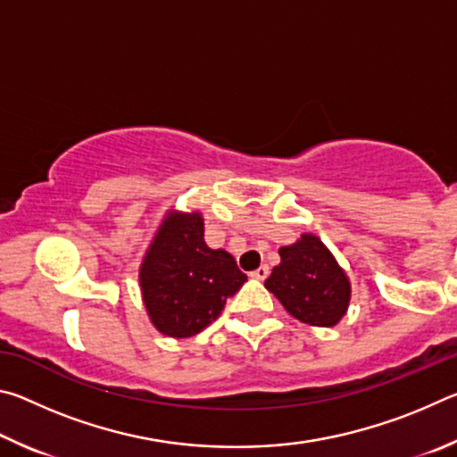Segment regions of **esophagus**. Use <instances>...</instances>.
<instances>
[{
    "label": "esophagus",
    "mask_w": 457,
    "mask_h": 457,
    "mask_svg": "<svg viewBox=\"0 0 457 457\" xmlns=\"http://www.w3.org/2000/svg\"><path fill=\"white\" fill-rule=\"evenodd\" d=\"M268 274H270V268L264 264V266H260L258 270H253V272H252L250 276L256 278V280H266Z\"/></svg>",
    "instance_id": "1"
}]
</instances>
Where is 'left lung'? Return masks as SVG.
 <instances>
[{"label": "left lung", "instance_id": "left-lung-1", "mask_svg": "<svg viewBox=\"0 0 457 457\" xmlns=\"http://www.w3.org/2000/svg\"><path fill=\"white\" fill-rule=\"evenodd\" d=\"M280 264L272 268L266 288L284 311L311 327H335L349 311L351 280L322 239L303 234L282 245Z\"/></svg>", "mask_w": 457, "mask_h": 457}]
</instances>
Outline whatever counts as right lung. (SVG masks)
Instances as JSON below:
<instances>
[{
	"instance_id": "add662e5",
	"label": "right lung",
	"mask_w": 457,
	"mask_h": 457,
	"mask_svg": "<svg viewBox=\"0 0 457 457\" xmlns=\"http://www.w3.org/2000/svg\"><path fill=\"white\" fill-rule=\"evenodd\" d=\"M245 280L229 252L205 244L199 212L167 210L138 268L149 320L171 338L210 327Z\"/></svg>"
}]
</instances>
